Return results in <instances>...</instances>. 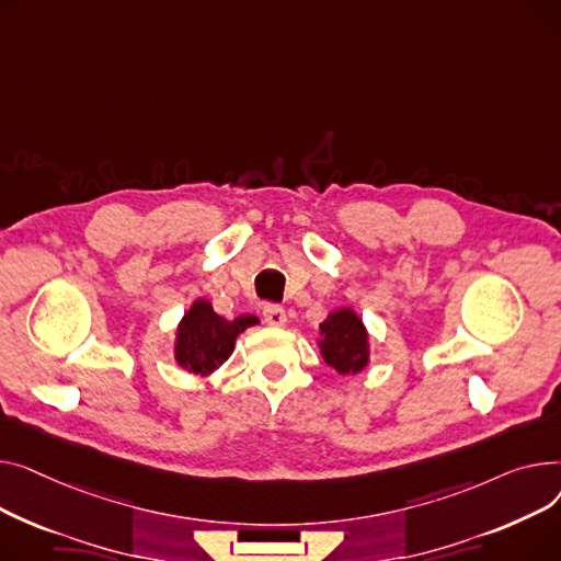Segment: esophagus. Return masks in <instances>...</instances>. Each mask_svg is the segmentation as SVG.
Returning <instances> with one entry per match:
<instances>
[{
  "label": "esophagus",
  "instance_id": "obj_1",
  "mask_svg": "<svg viewBox=\"0 0 561 561\" xmlns=\"http://www.w3.org/2000/svg\"><path fill=\"white\" fill-rule=\"evenodd\" d=\"M262 317H265V321L270 325H285V321H287L285 310L276 304H265V308H262Z\"/></svg>",
  "mask_w": 561,
  "mask_h": 561
}]
</instances>
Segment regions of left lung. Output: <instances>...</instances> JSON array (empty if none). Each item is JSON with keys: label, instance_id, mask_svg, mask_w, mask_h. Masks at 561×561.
<instances>
[{"label": "left lung", "instance_id": "obj_1", "mask_svg": "<svg viewBox=\"0 0 561 561\" xmlns=\"http://www.w3.org/2000/svg\"><path fill=\"white\" fill-rule=\"evenodd\" d=\"M319 348L328 367L337 374H359L369 365V333L351 308H340L319 325Z\"/></svg>", "mask_w": 561, "mask_h": 561}]
</instances>
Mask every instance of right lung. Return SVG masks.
<instances>
[{
    "instance_id": "add662e5",
    "label": "right lung",
    "mask_w": 561,
    "mask_h": 561,
    "mask_svg": "<svg viewBox=\"0 0 561 561\" xmlns=\"http://www.w3.org/2000/svg\"><path fill=\"white\" fill-rule=\"evenodd\" d=\"M255 323L257 317L253 314H240L228 321L213 310L210 301L196 299L183 314L176 331L174 357L179 367L196 376L213 374L233 353L238 335Z\"/></svg>"
}]
</instances>
